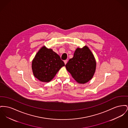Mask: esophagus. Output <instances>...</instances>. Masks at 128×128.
<instances>
[{
    "label": "esophagus",
    "mask_w": 128,
    "mask_h": 128,
    "mask_svg": "<svg viewBox=\"0 0 128 128\" xmlns=\"http://www.w3.org/2000/svg\"><path fill=\"white\" fill-rule=\"evenodd\" d=\"M64 63H65V64L66 65V64H67V60H65L64 61Z\"/></svg>",
    "instance_id": "esophagus-1"
}]
</instances>
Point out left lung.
<instances>
[{"label": "left lung", "mask_w": 128, "mask_h": 128, "mask_svg": "<svg viewBox=\"0 0 128 128\" xmlns=\"http://www.w3.org/2000/svg\"><path fill=\"white\" fill-rule=\"evenodd\" d=\"M67 70L78 83H87L96 70V62L94 55L86 46L77 48L74 57L65 65Z\"/></svg>", "instance_id": "obj_1"}]
</instances>
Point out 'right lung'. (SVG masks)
Instances as JSON below:
<instances>
[{
	"label": "right lung",
	"mask_w": 128,
	"mask_h": 128,
	"mask_svg": "<svg viewBox=\"0 0 128 128\" xmlns=\"http://www.w3.org/2000/svg\"><path fill=\"white\" fill-rule=\"evenodd\" d=\"M65 66L60 57L52 49L42 47L32 62L34 76L42 82H49L55 76L61 67Z\"/></svg>",
	"instance_id": "right-lung-1"
}]
</instances>
